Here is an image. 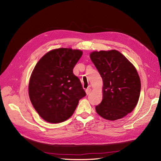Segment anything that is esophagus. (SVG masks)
<instances>
[{
	"label": "esophagus",
	"instance_id": "obj_1",
	"mask_svg": "<svg viewBox=\"0 0 161 161\" xmlns=\"http://www.w3.org/2000/svg\"><path fill=\"white\" fill-rule=\"evenodd\" d=\"M91 88H87L86 89V93L87 95H88V94L91 93Z\"/></svg>",
	"mask_w": 161,
	"mask_h": 161
}]
</instances>
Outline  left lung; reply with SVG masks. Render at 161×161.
I'll return each mask as SVG.
<instances>
[{
  "label": "left lung",
  "mask_w": 161,
  "mask_h": 161,
  "mask_svg": "<svg viewBox=\"0 0 161 161\" xmlns=\"http://www.w3.org/2000/svg\"><path fill=\"white\" fill-rule=\"evenodd\" d=\"M91 61L103 80V97L95 107L98 115L116 120L131 113L137 104L141 83L133 65L118 51H95Z\"/></svg>",
  "instance_id": "obj_1"
}]
</instances>
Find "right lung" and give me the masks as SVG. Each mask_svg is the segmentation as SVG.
<instances>
[{"label": "right lung", "mask_w": 161, "mask_h": 161, "mask_svg": "<svg viewBox=\"0 0 161 161\" xmlns=\"http://www.w3.org/2000/svg\"><path fill=\"white\" fill-rule=\"evenodd\" d=\"M82 52L58 48L46 53L37 62L30 77L29 96L44 120L59 123L73 114L79 100L86 96L73 68Z\"/></svg>", "instance_id": "add662e5"}]
</instances>
